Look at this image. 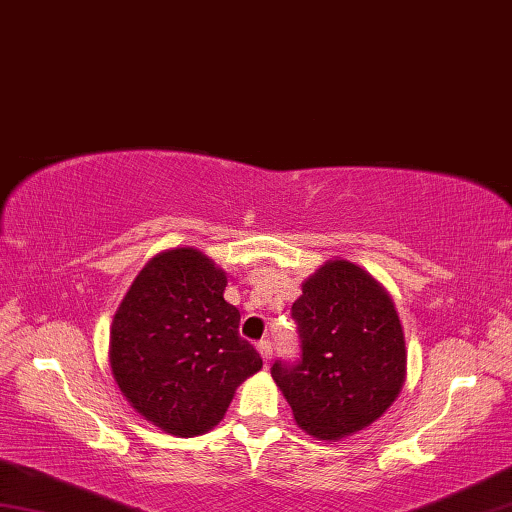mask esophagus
<instances>
[{
    "label": "esophagus",
    "instance_id": "obj_1",
    "mask_svg": "<svg viewBox=\"0 0 512 512\" xmlns=\"http://www.w3.org/2000/svg\"><path fill=\"white\" fill-rule=\"evenodd\" d=\"M258 352H260V356H263L265 368H267L269 359H272V343H269V341H260V343H258Z\"/></svg>",
    "mask_w": 512,
    "mask_h": 512
}]
</instances>
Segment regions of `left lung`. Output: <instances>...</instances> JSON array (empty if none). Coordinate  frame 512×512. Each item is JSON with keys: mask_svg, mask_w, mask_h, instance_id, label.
<instances>
[{"mask_svg": "<svg viewBox=\"0 0 512 512\" xmlns=\"http://www.w3.org/2000/svg\"><path fill=\"white\" fill-rule=\"evenodd\" d=\"M292 316L301 361H276L272 379L298 428L318 441L365 430L406 381V336L388 289L363 267L334 258L305 278Z\"/></svg>", "mask_w": 512, "mask_h": 512, "instance_id": "8db88e82", "label": "left lung"}]
</instances>
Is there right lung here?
Wrapping results in <instances>:
<instances>
[{
	"mask_svg": "<svg viewBox=\"0 0 512 512\" xmlns=\"http://www.w3.org/2000/svg\"><path fill=\"white\" fill-rule=\"evenodd\" d=\"M227 274L196 247L153 256L111 323L109 363L120 392L176 437L216 428L236 388L263 368L225 301Z\"/></svg>",
	"mask_w": 512,
	"mask_h": 512,
	"instance_id": "add662e5",
	"label": "right lung"
}]
</instances>
